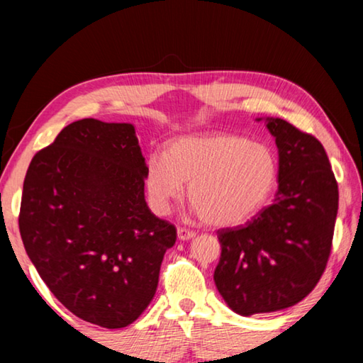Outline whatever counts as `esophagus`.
I'll return each mask as SVG.
<instances>
[{"instance_id": "esophagus-1", "label": "esophagus", "mask_w": 363, "mask_h": 363, "mask_svg": "<svg viewBox=\"0 0 363 363\" xmlns=\"http://www.w3.org/2000/svg\"><path fill=\"white\" fill-rule=\"evenodd\" d=\"M195 237L194 230H189L186 227H177V238L179 240H190V238Z\"/></svg>"}]
</instances>
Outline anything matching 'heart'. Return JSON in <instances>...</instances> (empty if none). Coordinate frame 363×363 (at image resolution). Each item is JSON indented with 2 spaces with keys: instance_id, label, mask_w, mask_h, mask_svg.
Masks as SVG:
<instances>
[{
  "instance_id": "heart-1",
  "label": "heart",
  "mask_w": 363,
  "mask_h": 363,
  "mask_svg": "<svg viewBox=\"0 0 363 363\" xmlns=\"http://www.w3.org/2000/svg\"><path fill=\"white\" fill-rule=\"evenodd\" d=\"M277 181V160L269 147L230 134L177 138L164 157L147 163L145 189L152 206L168 213L189 199L205 223L242 224L266 203Z\"/></svg>"
}]
</instances>
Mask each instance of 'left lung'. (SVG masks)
I'll return each instance as SVG.
<instances>
[{
	"label": "left lung",
	"mask_w": 363,
	"mask_h": 363,
	"mask_svg": "<svg viewBox=\"0 0 363 363\" xmlns=\"http://www.w3.org/2000/svg\"><path fill=\"white\" fill-rule=\"evenodd\" d=\"M266 126L279 149L274 203L245 225L218 230L214 284L245 317L286 309L314 290L337 214V184L323 145L281 118L267 116Z\"/></svg>",
	"instance_id": "1"
}]
</instances>
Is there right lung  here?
<instances>
[{
    "instance_id": "1",
    "label": "right lung",
    "mask_w": 363,
    "mask_h": 363,
    "mask_svg": "<svg viewBox=\"0 0 363 363\" xmlns=\"http://www.w3.org/2000/svg\"><path fill=\"white\" fill-rule=\"evenodd\" d=\"M145 158L131 123L73 121L33 157L19 229L27 255L72 314L123 328L155 296L176 227L145 203Z\"/></svg>"
}]
</instances>
